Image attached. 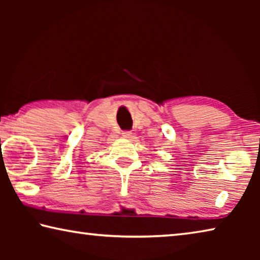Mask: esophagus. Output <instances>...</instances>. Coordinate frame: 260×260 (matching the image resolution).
Segmentation results:
<instances>
[{"label": "esophagus", "mask_w": 260, "mask_h": 260, "mask_svg": "<svg viewBox=\"0 0 260 260\" xmlns=\"http://www.w3.org/2000/svg\"><path fill=\"white\" fill-rule=\"evenodd\" d=\"M122 136H124V138H126V139H132V138H133V133H132L131 131H124V132H122Z\"/></svg>", "instance_id": "obj_1"}]
</instances>
